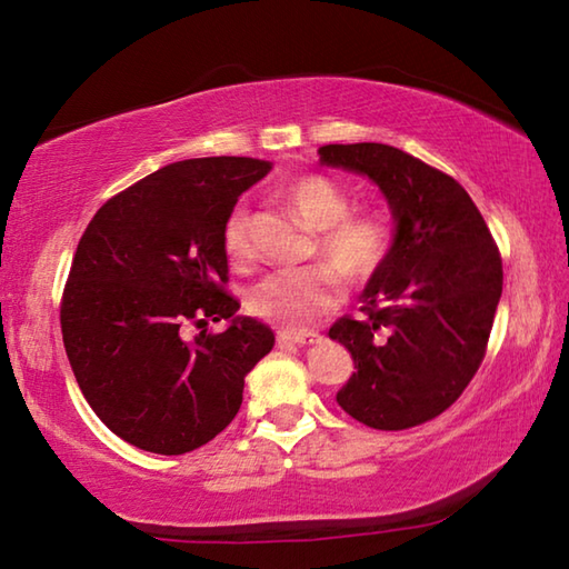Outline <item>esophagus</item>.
<instances>
[{
	"instance_id": "esophagus-1",
	"label": "esophagus",
	"mask_w": 569,
	"mask_h": 569,
	"mask_svg": "<svg viewBox=\"0 0 569 569\" xmlns=\"http://www.w3.org/2000/svg\"><path fill=\"white\" fill-rule=\"evenodd\" d=\"M321 341V336L319 333H286V331H281L278 333V343H296V346H313V343H319Z\"/></svg>"
}]
</instances>
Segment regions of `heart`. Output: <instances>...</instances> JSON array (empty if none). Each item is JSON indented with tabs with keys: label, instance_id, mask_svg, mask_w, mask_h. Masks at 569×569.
<instances>
[{
	"label": "heart",
	"instance_id": "b5f03b06",
	"mask_svg": "<svg viewBox=\"0 0 569 569\" xmlns=\"http://www.w3.org/2000/svg\"><path fill=\"white\" fill-rule=\"evenodd\" d=\"M283 200L306 226L319 230L316 250L346 283L361 286L377 276L391 246L389 226L381 216L366 210L353 213L349 192L331 178L313 172L288 182ZM248 226L250 218L243 206L230 210L223 226V248L233 263H246L253 253ZM332 272L326 266H311L266 273L248 291L250 313L283 331H303L339 301L341 283Z\"/></svg>",
	"mask_w": 569,
	"mask_h": 569
}]
</instances>
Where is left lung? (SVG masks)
I'll return each mask as SVG.
<instances>
[{"label": "left lung", "instance_id": "obj_1", "mask_svg": "<svg viewBox=\"0 0 569 569\" xmlns=\"http://www.w3.org/2000/svg\"><path fill=\"white\" fill-rule=\"evenodd\" d=\"M321 166L359 172L387 198L389 256L361 293L363 319L329 336L353 359L339 407L371 429L439 417L475 377L502 296V258L469 192L447 172L381 142L319 148Z\"/></svg>", "mask_w": 569, "mask_h": 569}]
</instances>
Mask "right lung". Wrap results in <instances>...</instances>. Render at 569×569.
Segmentation results:
<instances>
[{"label": "right lung", "mask_w": 569, "mask_h": 569, "mask_svg": "<svg viewBox=\"0 0 569 569\" xmlns=\"http://www.w3.org/2000/svg\"><path fill=\"white\" fill-rule=\"evenodd\" d=\"M256 158L170 162L110 198L80 238L60 323L67 359L100 421L152 455H186L223 431L248 371L273 349L266 323L226 293L223 226L268 176ZM226 318L220 335L188 325Z\"/></svg>", "instance_id": "add662e5"}]
</instances>
